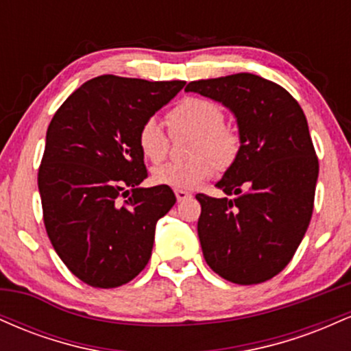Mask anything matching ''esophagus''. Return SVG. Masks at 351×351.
<instances>
[{
    "label": "esophagus",
    "instance_id": "esophagus-1",
    "mask_svg": "<svg viewBox=\"0 0 351 351\" xmlns=\"http://www.w3.org/2000/svg\"><path fill=\"white\" fill-rule=\"evenodd\" d=\"M175 195H176V199H178V201H186V199L191 198V193L184 191V189H176Z\"/></svg>",
    "mask_w": 351,
    "mask_h": 351
}]
</instances>
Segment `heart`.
I'll return each mask as SVG.
<instances>
[{
    "instance_id": "heart-1",
    "label": "heart",
    "mask_w": 351,
    "mask_h": 351,
    "mask_svg": "<svg viewBox=\"0 0 351 351\" xmlns=\"http://www.w3.org/2000/svg\"><path fill=\"white\" fill-rule=\"evenodd\" d=\"M170 134L193 135L189 156L184 163H167L155 168L153 181L173 189H195L217 170H228L241 152V135L224 123V112L213 100L186 97L167 114ZM142 156L153 165L163 162L170 150V138L155 119L142 123L136 134Z\"/></svg>"
}]
</instances>
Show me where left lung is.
Wrapping results in <instances>:
<instances>
[{"mask_svg":"<svg viewBox=\"0 0 351 351\" xmlns=\"http://www.w3.org/2000/svg\"><path fill=\"white\" fill-rule=\"evenodd\" d=\"M184 90L231 108L243 142L216 184L232 198L196 195L204 259L234 284L272 279L292 261L313 213L318 158L304 110L279 84L247 72L193 80Z\"/></svg>","mask_w":351,"mask_h":351,"instance_id":"obj_1","label":"left lung"}]
</instances>
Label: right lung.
<instances>
[{
  "label": "right lung",
  "mask_w": 351,
  "mask_h": 351,
  "mask_svg": "<svg viewBox=\"0 0 351 351\" xmlns=\"http://www.w3.org/2000/svg\"><path fill=\"white\" fill-rule=\"evenodd\" d=\"M184 84L99 75L47 127L38 171L44 226L67 269L92 287L127 284L150 261L156 221L176 198L170 186H138L148 171L136 134Z\"/></svg>",
  "instance_id": "add662e5"
}]
</instances>
